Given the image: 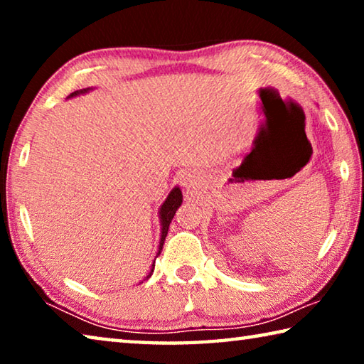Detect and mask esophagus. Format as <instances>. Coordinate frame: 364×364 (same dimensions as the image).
<instances>
[{"label": "esophagus", "mask_w": 364, "mask_h": 364, "mask_svg": "<svg viewBox=\"0 0 364 364\" xmlns=\"http://www.w3.org/2000/svg\"><path fill=\"white\" fill-rule=\"evenodd\" d=\"M183 184H184V186H189V181H188V180H184V181H183Z\"/></svg>", "instance_id": "34e87169"}]
</instances>
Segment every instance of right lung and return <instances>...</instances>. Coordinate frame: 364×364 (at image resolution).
Listing matches in <instances>:
<instances>
[{
  "instance_id": "add662e5",
  "label": "right lung",
  "mask_w": 364,
  "mask_h": 364,
  "mask_svg": "<svg viewBox=\"0 0 364 364\" xmlns=\"http://www.w3.org/2000/svg\"><path fill=\"white\" fill-rule=\"evenodd\" d=\"M90 90H93V88H83V90L73 91V93L69 95L67 97H75V96H78V95H85V93H88ZM181 202H183L181 189L178 188V186H175L173 189L170 191V194L167 196V199H165L164 204L160 205V208H159V218H160V241H159V250H157L156 258L160 255V252H162V247H164L165 237H167L170 223H171V220H173V217H175L178 207L181 205ZM154 263H156V260H154ZM154 263H152L151 273L147 274V278H151V274H152V271H154V267H156V264H154ZM147 278H146V279H147Z\"/></svg>"
}]
</instances>
